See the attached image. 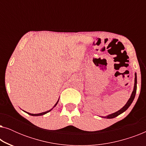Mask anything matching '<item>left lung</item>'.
Wrapping results in <instances>:
<instances>
[{
  "mask_svg": "<svg viewBox=\"0 0 146 146\" xmlns=\"http://www.w3.org/2000/svg\"><path fill=\"white\" fill-rule=\"evenodd\" d=\"M136 90H137V75H136V73H135V80H134V87H133V90L132 92V93H131V96H130V98H129V99L128 100V101H127V102L125 104V105L122 108H121L119 110L117 111L116 112H114V113H111V114L106 115V116H102V117H104V118H108V119L113 118V117H115L116 116H117V115L121 114V113L124 112V111L129 107V106L131 104L133 100H134L135 93H136Z\"/></svg>",
  "mask_w": 146,
  "mask_h": 146,
  "instance_id": "8db88e82",
  "label": "left lung"
}]
</instances>
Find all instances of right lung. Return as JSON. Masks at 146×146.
Returning a JSON list of instances; mask_svg holds the SVG:
<instances>
[{
  "instance_id": "right-lung-1",
  "label": "right lung",
  "mask_w": 146,
  "mask_h": 146,
  "mask_svg": "<svg viewBox=\"0 0 146 146\" xmlns=\"http://www.w3.org/2000/svg\"><path fill=\"white\" fill-rule=\"evenodd\" d=\"M58 101H59V99H58V102L56 103V104L54 106V107L52 108L51 110H48V111H44V112H42V113H35V114H34V113H29V112H27V111H25V112H27L28 114H29V115H33V116H38V115H44V114H45V113H48V112H49L50 111H51L57 105V104H58Z\"/></svg>"
}]
</instances>
